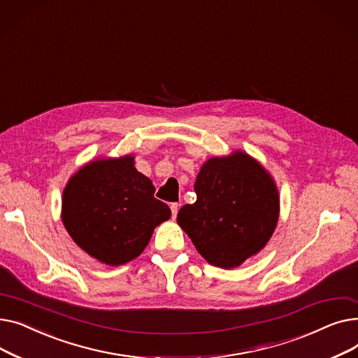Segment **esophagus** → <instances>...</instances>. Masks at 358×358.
I'll return each mask as SVG.
<instances>
[{
    "mask_svg": "<svg viewBox=\"0 0 358 358\" xmlns=\"http://www.w3.org/2000/svg\"><path fill=\"white\" fill-rule=\"evenodd\" d=\"M169 209H171L173 217H177V213H178V209H180V206H178V203H171V206H169Z\"/></svg>",
    "mask_w": 358,
    "mask_h": 358,
    "instance_id": "esophagus-1",
    "label": "esophagus"
}]
</instances>
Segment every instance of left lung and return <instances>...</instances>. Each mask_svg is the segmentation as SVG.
<instances>
[{"label": "left lung", "mask_w": 358, "mask_h": 358, "mask_svg": "<svg viewBox=\"0 0 358 358\" xmlns=\"http://www.w3.org/2000/svg\"><path fill=\"white\" fill-rule=\"evenodd\" d=\"M197 200L184 204L177 222L210 264L235 268L271 238L278 193L268 173L243 152L210 158L196 178Z\"/></svg>", "instance_id": "left-lung-1"}]
</instances>
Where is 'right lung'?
Wrapping results in <instances>:
<instances>
[{
  "label": "right lung",
  "instance_id": "1",
  "mask_svg": "<svg viewBox=\"0 0 358 358\" xmlns=\"http://www.w3.org/2000/svg\"><path fill=\"white\" fill-rule=\"evenodd\" d=\"M154 193L152 181L134 166V157L94 161L66 184L62 222L88 255L122 266L141 255L154 229L171 217Z\"/></svg>",
  "mask_w": 358,
  "mask_h": 358
}]
</instances>
